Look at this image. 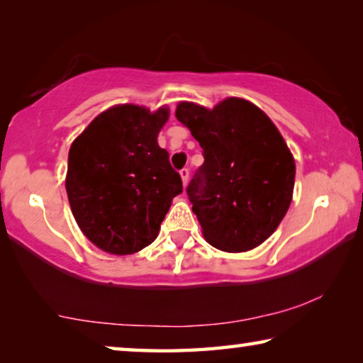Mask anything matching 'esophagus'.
Listing matches in <instances>:
<instances>
[{"mask_svg":"<svg viewBox=\"0 0 363 363\" xmlns=\"http://www.w3.org/2000/svg\"><path fill=\"white\" fill-rule=\"evenodd\" d=\"M179 174H181V179H182V184H184V186H187V182H189V169H187V168L181 169V171H179Z\"/></svg>","mask_w":363,"mask_h":363,"instance_id":"obj_1","label":"esophagus"}]
</instances>
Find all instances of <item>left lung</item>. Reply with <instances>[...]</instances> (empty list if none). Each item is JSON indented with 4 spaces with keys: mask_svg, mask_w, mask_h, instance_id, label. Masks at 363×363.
Segmentation results:
<instances>
[{
    "mask_svg": "<svg viewBox=\"0 0 363 363\" xmlns=\"http://www.w3.org/2000/svg\"><path fill=\"white\" fill-rule=\"evenodd\" d=\"M176 118L203 149L187 195L206 242L227 253L256 248L291 203L296 167L281 134L261 108L238 97L211 110L181 102Z\"/></svg>",
    "mask_w": 363,
    "mask_h": 363,
    "instance_id": "left-lung-1",
    "label": "left lung"
}]
</instances>
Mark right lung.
Instances as JSON below:
<instances>
[{"instance_id": "1", "label": "right lung", "mask_w": 363, "mask_h": 363, "mask_svg": "<svg viewBox=\"0 0 363 363\" xmlns=\"http://www.w3.org/2000/svg\"><path fill=\"white\" fill-rule=\"evenodd\" d=\"M167 107L125 104L106 110L73 140L65 189L77 224L96 247L131 255L155 240L181 176L157 138Z\"/></svg>"}]
</instances>
